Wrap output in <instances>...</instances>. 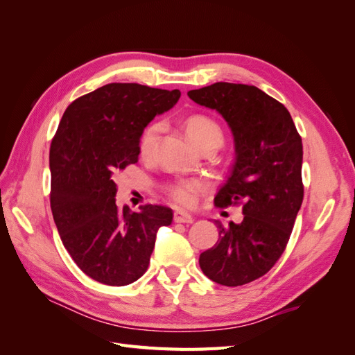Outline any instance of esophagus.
<instances>
[{
    "instance_id": "1",
    "label": "esophagus",
    "mask_w": 355,
    "mask_h": 355,
    "mask_svg": "<svg viewBox=\"0 0 355 355\" xmlns=\"http://www.w3.org/2000/svg\"><path fill=\"white\" fill-rule=\"evenodd\" d=\"M173 219H175L176 223H192V222H194V218H192L191 214L184 213V211H176Z\"/></svg>"
}]
</instances>
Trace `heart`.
<instances>
[{
  "label": "heart",
  "mask_w": 355,
  "mask_h": 355,
  "mask_svg": "<svg viewBox=\"0 0 355 355\" xmlns=\"http://www.w3.org/2000/svg\"><path fill=\"white\" fill-rule=\"evenodd\" d=\"M163 130L159 123L148 124L139 137V154L144 158H149L154 154L157 139ZM185 130L191 142L198 149L213 148L218 149L223 142L222 127L207 115H191L185 121ZM207 189V185L198 179L176 180L167 187V194L178 206L191 207L194 206L198 196Z\"/></svg>",
  "instance_id": "1"
}]
</instances>
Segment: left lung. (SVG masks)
Instances as JSON below:
<instances>
[{
  "instance_id": "left-lung-1",
  "label": "left lung",
  "mask_w": 355,
  "mask_h": 355,
  "mask_svg": "<svg viewBox=\"0 0 355 355\" xmlns=\"http://www.w3.org/2000/svg\"><path fill=\"white\" fill-rule=\"evenodd\" d=\"M188 96L231 127L235 161L214 204H243L244 214L228 227L216 222L219 240L200 268L214 283L243 286L270 271L288 243L304 200L302 139L286 106L254 85L214 83Z\"/></svg>"
}]
</instances>
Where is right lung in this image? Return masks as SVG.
I'll use <instances>...</instances> for the list:
<instances>
[{"label":"right lung","mask_w":355,"mask_h":355,"mask_svg":"<svg viewBox=\"0 0 355 355\" xmlns=\"http://www.w3.org/2000/svg\"><path fill=\"white\" fill-rule=\"evenodd\" d=\"M179 90L111 83L75 99L50 146V206L60 240L80 270L125 286L148 270L157 231L173 220L166 206L142 211L115 204L114 178L136 164L139 137L154 116L173 108Z\"/></svg>","instance_id":"right-lung-1"}]
</instances>
